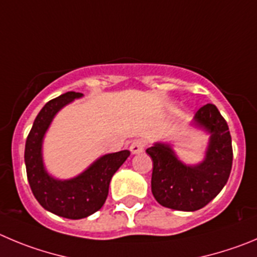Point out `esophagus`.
I'll return each instance as SVG.
<instances>
[{
  "instance_id": "esophagus-1",
  "label": "esophagus",
  "mask_w": 257,
  "mask_h": 257,
  "mask_svg": "<svg viewBox=\"0 0 257 257\" xmlns=\"http://www.w3.org/2000/svg\"><path fill=\"white\" fill-rule=\"evenodd\" d=\"M146 146H147V142H146L145 140L134 141V142L131 145L132 153H134V155H136V153L143 152V151H145V148H146Z\"/></svg>"
}]
</instances>
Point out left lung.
<instances>
[{
  "label": "left lung",
  "instance_id": "8db88e82",
  "mask_svg": "<svg viewBox=\"0 0 257 257\" xmlns=\"http://www.w3.org/2000/svg\"><path fill=\"white\" fill-rule=\"evenodd\" d=\"M196 125L210 133L205 160L196 166L180 162L167 145L157 143L146 152L153 161L151 186L156 200L166 208L194 212L212 201L228 181L233 161L228 124L213 104L194 116Z\"/></svg>",
  "mask_w": 257,
  "mask_h": 257
}]
</instances>
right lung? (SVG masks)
Here are the masks:
<instances>
[{
	"mask_svg": "<svg viewBox=\"0 0 257 257\" xmlns=\"http://www.w3.org/2000/svg\"><path fill=\"white\" fill-rule=\"evenodd\" d=\"M81 96V92L69 91L48 101L35 117L25 145L26 175L35 199L44 209L68 219L86 218L104 205L112 175L131 155L124 150L102 156L80 176L64 181L47 174L42 158L43 137L54 115Z\"/></svg>",
	"mask_w": 257,
	"mask_h": 257,
	"instance_id": "add662e5",
	"label": "right lung"
}]
</instances>
